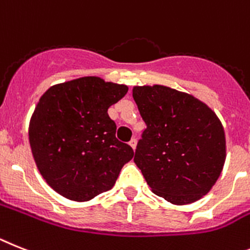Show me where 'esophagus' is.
<instances>
[{
	"label": "esophagus",
	"instance_id": "34e87169",
	"mask_svg": "<svg viewBox=\"0 0 250 250\" xmlns=\"http://www.w3.org/2000/svg\"><path fill=\"white\" fill-rule=\"evenodd\" d=\"M129 145H131V147L133 150H136V145H137V141H136V138H132L131 141H129Z\"/></svg>",
	"mask_w": 250,
	"mask_h": 250
}]
</instances>
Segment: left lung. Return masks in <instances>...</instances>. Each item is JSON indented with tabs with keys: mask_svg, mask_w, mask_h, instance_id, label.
<instances>
[{
	"mask_svg": "<svg viewBox=\"0 0 250 250\" xmlns=\"http://www.w3.org/2000/svg\"><path fill=\"white\" fill-rule=\"evenodd\" d=\"M132 95L147 125L133 160L151 190L173 205L202 198L225 164V132L217 115L167 86H135Z\"/></svg>",
	"mask_w": 250,
	"mask_h": 250,
	"instance_id": "left-lung-1",
	"label": "left lung"
}]
</instances>
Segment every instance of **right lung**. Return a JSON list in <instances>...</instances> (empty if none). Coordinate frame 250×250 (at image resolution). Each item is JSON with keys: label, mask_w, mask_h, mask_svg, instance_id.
Returning <instances> with one entry per match:
<instances>
[{"label": "right lung", "mask_w": 250, "mask_h": 250, "mask_svg": "<svg viewBox=\"0 0 250 250\" xmlns=\"http://www.w3.org/2000/svg\"><path fill=\"white\" fill-rule=\"evenodd\" d=\"M128 87L96 76L50 86L41 96L29 125L38 170L61 196L86 202L112 189L122 167L133 157L115 137L109 106Z\"/></svg>", "instance_id": "right-lung-1"}]
</instances>
